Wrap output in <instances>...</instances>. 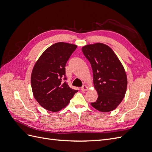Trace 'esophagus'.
I'll return each mask as SVG.
<instances>
[{
	"label": "esophagus",
	"mask_w": 152,
	"mask_h": 152,
	"mask_svg": "<svg viewBox=\"0 0 152 152\" xmlns=\"http://www.w3.org/2000/svg\"><path fill=\"white\" fill-rule=\"evenodd\" d=\"M88 89H89L88 87H87V86H86V85H84L83 86L81 87V90H82V91H83V92H85V91H87V90H88Z\"/></svg>",
	"instance_id": "obj_1"
}]
</instances>
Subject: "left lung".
Wrapping results in <instances>:
<instances>
[{
	"mask_svg": "<svg viewBox=\"0 0 152 152\" xmlns=\"http://www.w3.org/2000/svg\"><path fill=\"white\" fill-rule=\"evenodd\" d=\"M82 50L91 65L98 95L91 104L98 111L111 112L120 104L126 93L127 75L122 64L113 50L102 43L86 45Z\"/></svg>",
	"mask_w": 152,
	"mask_h": 152,
	"instance_id": "obj_1",
	"label": "left lung"
}]
</instances>
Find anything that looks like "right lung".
Wrapping results in <instances>:
<instances>
[{
  "label": "right lung",
  "instance_id": "right-lung-1",
  "mask_svg": "<svg viewBox=\"0 0 152 152\" xmlns=\"http://www.w3.org/2000/svg\"><path fill=\"white\" fill-rule=\"evenodd\" d=\"M77 45L57 42L50 45L36 61L31 75L35 99L45 110L58 112L66 107L78 91L70 88L65 77V65Z\"/></svg>",
  "mask_w": 152,
  "mask_h": 152
}]
</instances>
